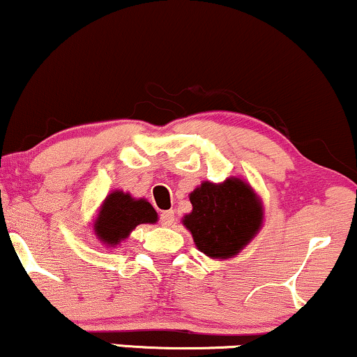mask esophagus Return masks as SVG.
I'll return each mask as SVG.
<instances>
[{"mask_svg":"<svg viewBox=\"0 0 357 357\" xmlns=\"http://www.w3.org/2000/svg\"><path fill=\"white\" fill-rule=\"evenodd\" d=\"M160 222L169 227V225L174 224V212L173 211H163L160 214Z\"/></svg>","mask_w":357,"mask_h":357,"instance_id":"obj_1","label":"esophagus"}]
</instances>
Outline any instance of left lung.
I'll list each match as a JSON object with an SVG mask.
<instances>
[{
	"label": "left lung",
	"mask_w": 357,
	"mask_h": 357,
	"mask_svg": "<svg viewBox=\"0 0 357 357\" xmlns=\"http://www.w3.org/2000/svg\"><path fill=\"white\" fill-rule=\"evenodd\" d=\"M192 212L184 218L197 249L212 259H231L250 242L261 224V206L242 179L202 183L191 192Z\"/></svg>",
	"instance_id": "obj_1"
}]
</instances>
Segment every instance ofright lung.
Listing matches in <instances>:
<instances>
[{
	"instance_id": "1",
	"label": "right lung",
	"mask_w": 357,
	"mask_h": 357,
	"mask_svg": "<svg viewBox=\"0 0 357 357\" xmlns=\"http://www.w3.org/2000/svg\"><path fill=\"white\" fill-rule=\"evenodd\" d=\"M158 214L145 199H133L121 191L112 192L103 202L98 214L96 231L98 238L107 245H116L128 237L138 224L156 222Z\"/></svg>"
}]
</instances>
